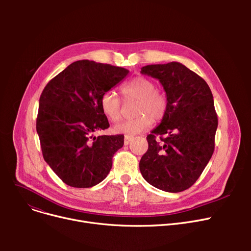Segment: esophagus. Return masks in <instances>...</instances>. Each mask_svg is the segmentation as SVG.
I'll use <instances>...</instances> for the list:
<instances>
[{
    "label": "esophagus",
    "instance_id": "1",
    "mask_svg": "<svg viewBox=\"0 0 251 251\" xmlns=\"http://www.w3.org/2000/svg\"><path fill=\"white\" fill-rule=\"evenodd\" d=\"M133 139V136H129V135H125V138H124V143L126 144H129V142Z\"/></svg>",
    "mask_w": 251,
    "mask_h": 251
}]
</instances>
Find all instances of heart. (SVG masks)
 I'll list each match as a JSON object with an SVG mask.
<instances>
[{
    "label": "heart",
    "instance_id": "b5f03b06",
    "mask_svg": "<svg viewBox=\"0 0 251 251\" xmlns=\"http://www.w3.org/2000/svg\"><path fill=\"white\" fill-rule=\"evenodd\" d=\"M125 100H137L134 119L116 125L115 133L133 135L148 129L154 121L164 118L168 109V100L164 92L157 90L151 79L138 76L121 88ZM100 109L110 121L117 122L121 119V100L113 91H105L100 97Z\"/></svg>",
    "mask_w": 251,
    "mask_h": 251
}]
</instances>
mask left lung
Listing matches in <instances>:
<instances>
[{
	"mask_svg": "<svg viewBox=\"0 0 251 251\" xmlns=\"http://www.w3.org/2000/svg\"><path fill=\"white\" fill-rule=\"evenodd\" d=\"M140 72L159 79L168 100L161 124L147 136L149 150L139 162L140 173L155 188L184 191L214 153L218 116L213 94L200 75L178 62L148 65Z\"/></svg>",
	"mask_w": 251,
	"mask_h": 251,
	"instance_id": "obj_1",
	"label": "left lung"
}]
</instances>
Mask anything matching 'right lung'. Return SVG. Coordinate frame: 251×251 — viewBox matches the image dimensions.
<instances>
[{"label":"right lung","mask_w":251,"mask_h":251,"mask_svg":"<svg viewBox=\"0 0 251 251\" xmlns=\"http://www.w3.org/2000/svg\"><path fill=\"white\" fill-rule=\"evenodd\" d=\"M128 73L110 64L81 60L70 64L44 88L36 131L45 161L67 185L89 188L108 176L124 135L91 134L110 127L100 97Z\"/></svg>","instance_id":"1"}]
</instances>
